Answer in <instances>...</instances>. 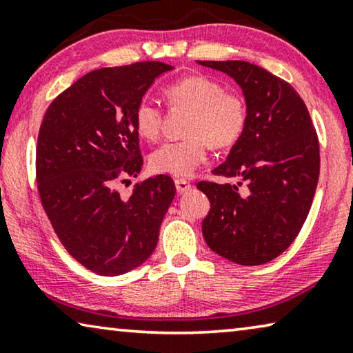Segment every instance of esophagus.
<instances>
[{
    "instance_id": "esophagus-1",
    "label": "esophagus",
    "mask_w": 353,
    "mask_h": 353,
    "mask_svg": "<svg viewBox=\"0 0 353 353\" xmlns=\"http://www.w3.org/2000/svg\"><path fill=\"white\" fill-rule=\"evenodd\" d=\"M174 182H176V188H177L179 193H185L192 188V183L187 182L185 179H176Z\"/></svg>"
}]
</instances>
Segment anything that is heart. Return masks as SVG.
Returning <instances> with one entry per match:
<instances>
[{"instance_id":"b5f03b06","label":"heart","mask_w":353,"mask_h":353,"mask_svg":"<svg viewBox=\"0 0 353 353\" xmlns=\"http://www.w3.org/2000/svg\"><path fill=\"white\" fill-rule=\"evenodd\" d=\"M171 108L188 110L185 134L166 142L150 155V168L160 174L190 177L208 160L210 147L227 150L243 137L248 126V103L233 89L208 75H188L165 88ZM163 110L142 99L134 108V128L147 141H157L163 128Z\"/></svg>"}]
</instances>
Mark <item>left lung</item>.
I'll return each mask as SVG.
<instances>
[{
  "label": "left lung",
  "instance_id": "1",
  "mask_svg": "<svg viewBox=\"0 0 353 353\" xmlns=\"http://www.w3.org/2000/svg\"><path fill=\"white\" fill-rule=\"evenodd\" d=\"M230 75L248 103V126L216 176L201 181L211 203L203 236L216 254L261 265L288 250L309 214L320 176V143L304 101L285 79L243 61H198Z\"/></svg>",
  "mask_w": 353,
  "mask_h": 353
}]
</instances>
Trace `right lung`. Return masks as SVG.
<instances>
[{"mask_svg": "<svg viewBox=\"0 0 353 353\" xmlns=\"http://www.w3.org/2000/svg\"><path fill=\"white\" fill-rule=\"evenodd\" d=\"M172 68L148 61L92 70L44 113L37 143L41 205L68 254L97 275L143 264L174 200L176 185L165 174L137 181L128 198L118 192L143 163L134 108L155 78Z\"/></svg>", "mask_w": 353, "mask_h": 353, "instance_id": "obj_1", "label": "right lung"}]
</instances>
